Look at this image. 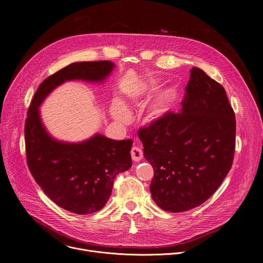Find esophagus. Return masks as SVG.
I'll list each match as a JSON object with an SVG mask.
<instances>
[{
    "mask_svg": "<svg viewBox=\"0 0 263 263\" xmlns=\"http://www.w3.org/2000/svg\"><path fill=\"white\" fill-rule=\"evenodd\" d=\"M131 157H132V160L135 162L140 161L143 157V153L141 151V148L138 146H133L131 148Z\"/></svg>",
    "mask_w": 263,
    "mask_h": 263,
    "instance_id": "1",
    "label": "esophagus"
}]
</instances>
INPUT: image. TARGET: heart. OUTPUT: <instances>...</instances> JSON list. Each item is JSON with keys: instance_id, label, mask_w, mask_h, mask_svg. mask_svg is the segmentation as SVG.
<instances>
[{"instance_id": "1", "label": "heart", "mask_w": 263, "mask_h": 263, "mask_svg": "<svg viewBox=\"0 0 263 263\" xmlns=\"http://www.w3.org/2000/svg\"><path fill=\"white\" fill-rule=\"evenodd\" d=\"M157 86H158V82L154 79L139 80L135 86V90L131 95V98L134 100L135 95H139L141 92H151L155 90ZM179 97H180V91L177 86H168L163 90H161L158 93V96L155 98L151 107H149V110H148L149 119L156 121L158 119H161L165 115L170 114V112L176 107ZM109 114L112 119L120 123H126L130 118L128 105L126 101H123V102L115 101L109 108Z\"/></svg>"}]
</instances>
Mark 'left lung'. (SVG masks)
<instances>
[{
    "instance_id": "obj_1",
    "label": "left lung",
    "mask_w": 263,
    "mask_h": 263,
    "mask_svg": "<svg viewBox=\"0 0 263 263\" xmlns=\"http://www.w3.org/2000/svg\"><path fill=\"white\" fill-rule=\"evenodd\" d=\"M235 133L223 87L193 67L180 114H167L138 134L154 170L149 191L157 206L183 212L208 200L232 166Z\"/></svg>"
}]
</instances>
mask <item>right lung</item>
Wrapping results in <instances>:
<instances>
[{
	"label": "right lung",
	"instance_id": "obj_1",
	"mask_svg": "<svg viewBox=\"0 0 263 263\" xmlns=\"http://www.w3.org/2000/svg\"><path fill=\"white\" fill-rule=\"evenodd\" d=\"M115 68L114 62L106 60L71 63L43 81L28 110L25 141L29 170L54 203L77 214L105 206L116 176L132 165L133 140H115L100 133L78 142L59 140L44 125L40 107L63 83L102 84Z\"/></svg>",
	"mask_w": 263,
	"mask_h": 263
}]
</instances>
